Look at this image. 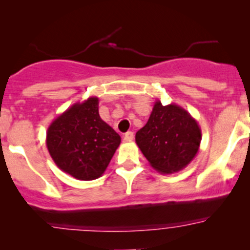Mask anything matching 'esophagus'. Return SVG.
<instances>
[{
	"mask_svg": "<svg viewBox=\"0 0 250 250\" xmlns=\"http://www.w3.org/2000/svg\"><path fill=\"white\" fill-rule=\"evenodd\" d=\"M134 140V133L133 131H128V133L125 134L123 136V141L125 142H131Z\"/></svg>",
	"mask_w": 250,
	"mask_h": 250,
	"instance_id": "obj_1",
	"label": "esophagus"
}]
</instances>
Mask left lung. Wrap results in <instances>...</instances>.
I'll return each instance as SVG.
<instances>
[{
  "mask_svg": "<svg viewBox=\"0 0 250 250\" xmlns=\"http://www.w3.org/2000/svg\"><path fill=\"white\" fill-rule=\"evenodd\" d=\"M201 128L186 109L170 103H154L148 122L135 135L140 150L149 165L161 174L182 170L200 149Z\"/></svg>",
  "mask_w": 250,
  "mask_h": 250,
  "instance_id": "8db88e82",
  "label": "left lung"
}]
</instances>
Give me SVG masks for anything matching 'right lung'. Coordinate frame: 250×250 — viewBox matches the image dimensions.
<instances>
[{
  "mask_svg": "<svg viewBox=\"0 0 250 250\" xmlns=\"http://www.w3.org/2000/svg\"><path fill=\"white\" fill-rule=\"evenodd\" d=\"M121 137L100 117L99 99L74 103L50 123L45 145L55 165L77 180L102 176Z\"/></svg>",
  "mask_w": 250,
  "mask_h": 250,
  "instance_id": "right-lung-1",
  "label": "right lung"
}]
</instances>
